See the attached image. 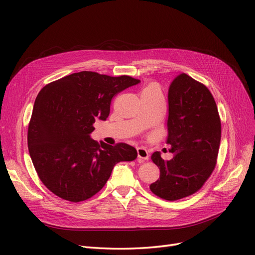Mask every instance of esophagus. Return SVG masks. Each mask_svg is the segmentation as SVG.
Returning a JSON list of instances; mask_svg holds the SVG:
<instances>
[{
	"mask_svg": "<svg viewBox=\"0 0 255 255\" xmlns=\"http://www.w3.org/2000/svg\"><path fill=\"white\" fill-rule=\"evenodd\" d=\"M137 155L139 161H144L149 159V153L143 148H137Z\"/></svg>",
	"mask_w": 255,
	"mask_h": 255,
	"instance_id": "esophagus-1",
	"label": "esophagus"
}]
</instances>
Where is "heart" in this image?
<instances>
[{
	"instance_id": "1",
	"label": "heart",
	"mask_w": 255,
	"mask_h": 255,
	"mask_svg": "<svg viewBox=\"0 0 255 255\" xmlns=\"http://www.w3.org/2000/svg\"><path fill=\"white\" fill-rule=\"evenodd\" d=\"M151 86H153V85H149V86H146L145 88H149V87H151Z\"/></svg>"
}]
</instances>
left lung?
<instances>
[{"label": "left lung", "instance_id": "obj_1", "mask_svg": "<svg viewBox=\"0 0 255 255\" xmlns=\"http://www.w3.org/2000/svg\"><path fill=\"white\" fill-rule=\"evenodd\" d=\"M168 137L173 158L159 152L151 156L159 179L150 185L154 195L175 201L195 194L210 177L217 161L221 122L217 105L203 84L182 73L168 91Z\"/></svg>", "mask_w": 255, "mask_h": 255}]
</instances>
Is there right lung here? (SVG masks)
<instances>
[{
    "label": "right lung",
    "instance_id": "add662e5",
    "mask_svg": "<svg viewBox=\"0 0 255 255\" xmlns=\"http://www.w3.org/2000/svg\"><path fill=\"white\" fill-rule=\"evenodd\" d=\"M140 81L91 71L67 75L38 94L27 130L30 158L44 186L71 202L103 188L114 166L137 157L134 146L91 139L96 120H106L112 99Z\"/></svg>",
    "mask_w": 255,
    "mask_h": 255
}]
</instances>
